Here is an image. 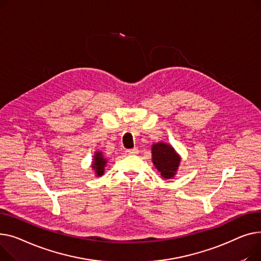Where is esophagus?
<instances>
[{"label": "esophagus", "instance_id": "1", "mask_svg": "<svg viewBox=\"0 0 261 261\" xmlns=\"http://www.w3.org/2000/svg\"><path fill=\"white\" fill-rule=\"evenodd\" d=\"M126 154L128 155H137L138 152H139V149H138L137 147H134V148H130V149H126Z\"/></svg>", "mask_w": 261, "mask_h": 261}]
</instances>
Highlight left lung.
<instances>
[{
	"label": "left lung",
	"instance_id": "obj_1",
	"mask_svg": "<svg viewBox=\"0 0 261 261\" xmlns=\"http://www.w3.org/2000/svg\"><path fill=\"white\" fill-rule=\"evenodd\" d=\"M151 158L158 172L165 179H171L176 175L181 161L174 147L163 142L152 144Z\"/></svg>",
	"mask_w": 261,
	"mask_h": 261
}]
</instances>
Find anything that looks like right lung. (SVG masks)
Segmentation results:
<instances>
[{"instance_id": "obj_1", "label": "right lung", "mask_w": 261, "mask_h": 261, "mask_svg": "<svg viewBox=\"0 0 261 261\" xmlns=\"http://www.w3.org/2000/svg\"><path fill=\"white\" fill-rule=\"evenodd\" d=\"M107 163V160L103 157V154L101 151H96L95 156H94V162L91 167L95 171L97 177H100L104 174V167Z\"/></svg>"}]
</instances>
